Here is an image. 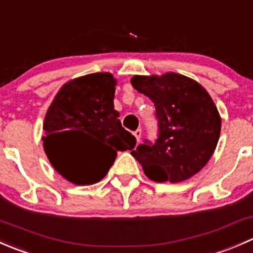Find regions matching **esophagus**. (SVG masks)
Listing matches in <instances>:
<instances>
[{
	"label": "esophagus",
	"mask_w": 253,
	"mask_h": 253,
	"mask_svg": "<svg viewBox=\"0 0 253 253\" xmlns=\"http://www.w3.org/2000/svg\"><path fill=\"white\" fill-rule=\"evenodd\" d=\"M133 134H134V137H136L137 142H139V141H141V137H142V129H141V128L136 129V131L133 132Z\"/></svg>",
	"instance_id": "1"
}]
</instances>
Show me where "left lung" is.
I'll list each match as a JSON object with an SVG mask.
<instances>
[{
  "label": "left lung",
  "instance_id": "left-lung-1",
  "mask_svg": "<svg viewBox=\"0 0 253 253\" xmlns=\"http://www.w3.org/2000/svg\"><path fill=\"white\" fill-rule=\"evenodd\" d=\"M133 88L154 103L158 138L139 144L131 154L144 174L157 182H180L208 163L220 136L216 106L201 84L177 73L134 76Z\"/></svg>",
  "mask_w": 253,
  "mask_h": 253
}]
</instances>
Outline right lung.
I'll return each instance as SVG.
<instances>
[{
	"mask_svg": "<svg viewBox=\"0 0 253 253\" xmlns=\"http://www.w3.org/2000/svg\"><path fill=\"white\" fill-rule=\"evenodd\" d=\"M115 85L110 73L76 78L60 89L46 112L45 153L56 171L76 185L100 181L117 152L133 149L137 143L114 109ZM88 136L98 144L88 145Z\"/></svg>",
	"mask_w": 253,
	"mask_h": 253,
	"instance_id": "1",
	"label": "right lung"
}]
</instances>
